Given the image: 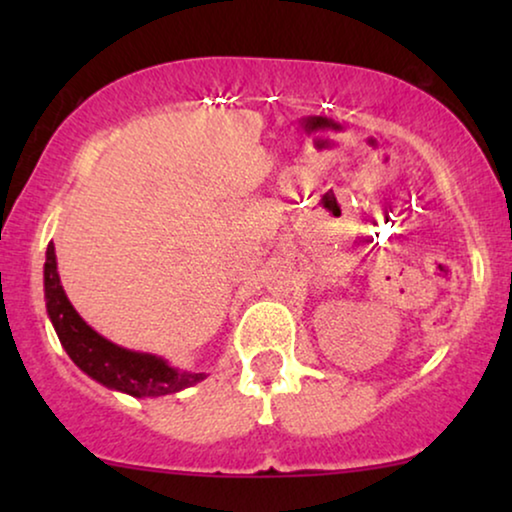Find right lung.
<instances>
[{
    "instance_id": "right-lung-1",
    "label": "right lung",
    "mask_w": 512,
    "mask_h": 512,
    "mask_svg": "<svg viewBox=\"0 0 512 512\" xmlns=\"http://www.w3.org/2000/svg\"><path fill=\"white\" fill-rule=\"evenodd\" d=\"M44 298L48 319H51L69 359L107 389L123 391L135 398H158L177 394L207 377L205 373L174 368L163 356L118 347L116 342L90 328L62 289L53 242L46 249Z\"/></svg>"
}]
</instances>
